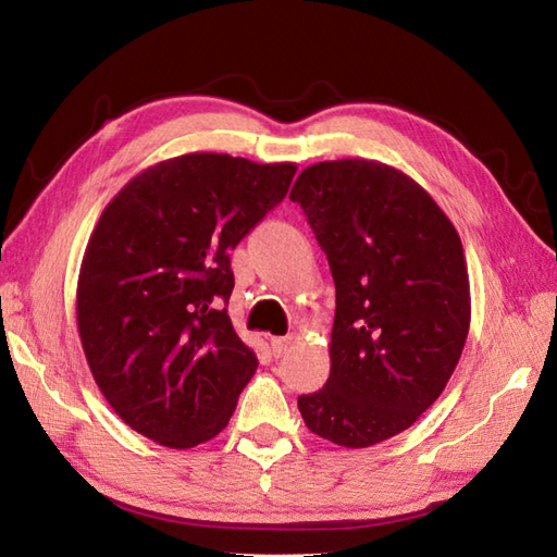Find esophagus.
Segmentation results:
<instances>
[{"mask_svg": "<svg viewBox=\"0 0 557 557\" xmlns=\"http://www.w3.org/2000/svg\"><path fill=\"white\" fill-rule=\"evenodd\" d=\"M290 346H293V338L290 336H274V338H271V350H274L276 358L286 356L288 350H290Z\"/></svg>", "mask_w": 557, "mask_h": 557, "instance_id": "esophagus-1", "label": "esophagus"}]
</instances>
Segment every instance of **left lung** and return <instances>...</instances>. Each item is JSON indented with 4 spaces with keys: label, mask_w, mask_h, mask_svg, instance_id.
<instances>
[{
    "label": "left lung",
    "mask_w": 557,
    "mask_h": 557,
    "mask_svg": "<svg viewBox=\"0 0 557 557\" xmlns=\"http://www.w3.org/2000/svg\"><path fill=\"white\" fill-rule=\"evenodd\" d=\"M290 201L336 286L332 370L298 408L314 435L372 447L411 428L461 358L471 293L459 233L416 180L366 158L305 168Z\"/></svg>",
    "instance_id": "1"
}]
</instances>
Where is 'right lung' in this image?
Listing matches in <instances>:
<instances>
[{
    "instance_id": "add662e5",
    "label": "right lung",
    "mask_w": 557,
    "mask_h": 557,
    "mask_svg": "<svg viewBox=\"0 0 557 557\" xmlns=\"http://www.w3.org/2000/svg\"><path fill=\"white\" fill-rule=\"evenodd\" d=\"M295 170L185 153L132 177L100 213L76 324L98 389L139 435L189 449L228 425L257 370L225 310L231 249L283 201Z\"/></svg>"
}]
</instances>
